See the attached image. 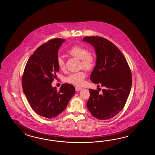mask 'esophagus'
<instances>
[{
	"mask_svg": "<svg viewBox=\"0 0 155 155\" xmlns=\"http://www.w3.org/2000/svg\"><path fill=\"white\" fill-rule=\"evenodd\" d=\"M81 90H82L81 87H78V86H76V87H75V90H76V91H78Z\"/></svg>",
	"mask_w": 155,
	"mask_h": 155,
	"instance_id": "34e87169",
	"label": "esophagus"
}]
</instances>
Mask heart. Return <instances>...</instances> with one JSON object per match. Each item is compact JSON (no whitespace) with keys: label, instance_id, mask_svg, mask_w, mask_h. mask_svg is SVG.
Instances as JSON below:
<instances>
[{"label":"heart","instance_id":"b5f03b06","mask_svg":"<svg viewBox=\"0 0 155 155\" xmlns=\"http://www.w3.org/2000/svg\"><path fill=\"white\" fill-rule=\"evenodd\" d=\"M67 52L70 55L81 60V66L86 69H91L95 64V54L89 52L88 50L85 47L80 45L72 46ZM56 61L60 69L63 70L65 67V63L63 58L58 56ZM85 76V73L83 71H80L78 73L70 74L69 76L66 77L65 81L75 85H82Z\"/></svg>","mask_w":155,"mask_h":155}]
</instances>
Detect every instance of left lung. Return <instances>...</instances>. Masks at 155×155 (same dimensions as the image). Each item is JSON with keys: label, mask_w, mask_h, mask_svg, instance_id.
Returning a JSON list of instances; mask_svg holds the SVG:
<instances>
[{"label": "left lung", "mask_w": 155, "mask_h": 155, "mask_svg": "<svg viewBox=\"0 0 155 155\" xmlns=\"http://www.w3.org/2000/svg\"><path fill=\"white\" fill-rule=\"evenodd\" d=\"M82 41L90 44L95 50L96 65L90 80L104 87L101 94L89 89L90 96L87 107L96 119H111L125 105L131 89V70L121 51L108 40L99 36H85Z\"/></svg>", "instance_id": "left-lung-1"}]
</instances>
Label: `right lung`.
I'll return each mask as SVG.
<instances>
[{
    "instance_id": "right-lung-1",
    "label": "right lung",
    "mask_w": 155,
    "mask_h": 155,
    "mask_svg": "<svg viewBox=\"0 0 155 155\" xmlns=\"http://www.w3.org/2000/svg\"><path fill=\"white\" fill-rule=\"evenodd\" d=\"M65 41L56 38L37 48L26 63L22 77L23 92L31 107L47 119L63 112L75 93L74 86L69 84H63L59 91L51 86L59 71L58 50Z\"/></svg>"
}]
</instances>
